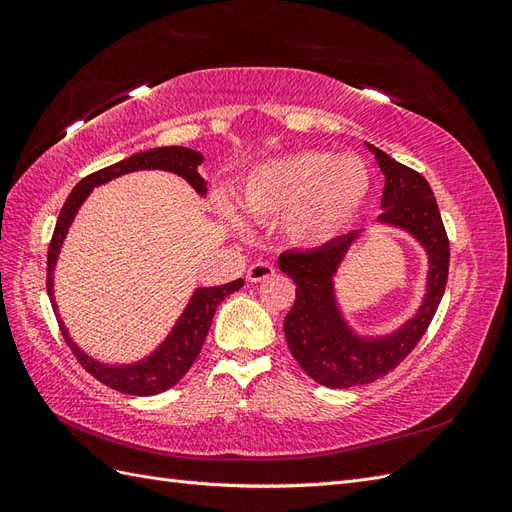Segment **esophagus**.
I'll use <instances>...</instances> for the list:
<instances>
[{
    "instance_id": "esophagus-1",
    "label": "esophagus",
    "mask_w": 512,
    "mask_h": 512,
    "mask_svg": "<svg viewBox=\"0 0 512 512\" xmlns=\"http://www.w3.org/2000/svg\"><path fill=\"white\" fill-rule=\"evenodd\" d=\"M273 275H275L273 265H269V262H256V265L247 269V282L258 284L262 280H269V277H273Z\"/></svg>"
}]
</instances>
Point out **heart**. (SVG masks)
Wrapping results in <instances>:
<instances>
[{
	"instance_id": "1",
	"label": "heart",
	"mask_w": 512,
	"mask_h": 512,
	"mask_svg": "<svg viewBox=\"0 0 512 512\" xmlns=\"http://www.w3.org/2000/svg\"><path fill=\"white\" fill-rule=\"evenodd\" d=\"M369 190V168L359 156L299 151L258 166L243 185L241 207L256 222H282L290 245L318 250L359 218Z\"/></svg>"
}]
</instances>
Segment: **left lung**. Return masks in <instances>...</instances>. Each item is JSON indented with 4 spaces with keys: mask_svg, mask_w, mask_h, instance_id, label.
<instances>
[{
    "mask_svg": "<svg viewBox=\"0 0 512 512\" xmlns=\"http://www.w3.org/2000/svg\"><path fill=\"white\" fill-rule=\"evenodd\" d=\"M367 147L386 177L380 203L384 213L378 222L404 228L425 247L427 294L404 327L391 335L361 337L348 327L333 282L359 230L318 250L284 252L277 265L297 284V299L284 320L286 342L305 374L329 389L376 382L404 361L425 335L448 280L451 247L427 179L374 145L367 143Z\"/></svg>",
    "mask_w": 512,
    "mask_h": 512,
    "instance_id": "1",
    "label": "left lung"
}]
</instances>
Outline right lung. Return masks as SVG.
Segmentation results:
<instances>
[{
  "instance_id": "obj_1",
  "label": "right lung",
  "mask_w": 512,
  "mask_h": 512,
  "mask_svg": "<svg viewBox=\"0 0 512 512\" xmlns=\"http://www.w3.org/2000/svg\"><path fill=\"white\" fill-rule=\"evenodd\" d=\"M203 160H205L203 153L188 147H156L143 153H134V156L126 160L106 166L98 170V173H91L85 179H81L59 211L53 239L49 245V262H46V290H49V299L55 309L61 335H64L66 344L70 346L76 359H79V363L89 371L91 376L100 380L102 384L111 386L115 391L143 397V395H158L170 389V386H175L185 374H188V369L194 365L196 356L200 354V348L205 344V337L209 333L215 309H218V305L228 297V294L237 292L243 286V280L228 282L224 286L196 288L188 307L183 309L181 318L177 320L173 331H170L168 337L160 344V348L153 350L147 359L132 365H106L91 359L89 354H85L72 342L68 329L64 327V322H61L57 314V303L53 297V271L57 265L61 243H64L74 215L79 213L89 192L102 183L113 181L121 175L134 173V170H151V168L168 170V173L183 177L200 196H205L207 181L198 175V166L203 164Z\"/></svg>"
}]
</instances>
